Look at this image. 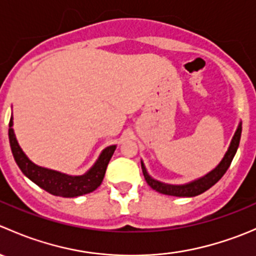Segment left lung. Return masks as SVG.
I'll return each instance as SVG.
<instances>
[{
    "instance_id": "1",
    "label": "left lung",
    "mask_w": 256,
    "mask_h": 256,
    "mask_svg": "<svg viewBox=\"0 0 256 256\" xmlns=\"http://www.w3.org/2000/svg\"><path fill=\"white\" fill-rule=\"evenodd\" d=\"M240 136H242V124H239L238 128H236V135H234L233 140H232L230 146H229L228 151H226V156H224V158L222 160L220 164H219L213 171L209 172V174H206L204 177L194 180V182H190L188 183V184H183V186L164 184V183L158 182V180H152V178L147 174L144 164H141L144 180H146V182L148 183L150 187L154 188L156 192L162 193V194L174 196V197H196V196L198 194H202L203 192H206V190H208L209 188L213 187V186L224 176V174L228 171L229 166H230L232 161H233L234 156H236V150H238L239 147Z\"/></svg>"
}]
</instances>
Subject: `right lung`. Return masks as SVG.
I'll list each match as a JSON object with an SVG mask.
<instances>
[{
    "instance_id": "obj_1",
    "label": "right lung",
    "mask_w": 256,
    "mask_h": 256,
    "mask_svg": "<svg viewBox=\"0 0 256 256\" xmlns=\"http://www.w3.org/2000/svg\"><path fill=\"white\" fill-rule=\"evenodd\" d=\"M12 125H14V121H12L11 116L8 138L14 161H16L20 171L26 176L30 178L32 182H34L36 184L40 186V188L47 190L48 193L53 196H59V197L73 198L92 192L102 184L105 172H106V167L109 164V161L112 158L116 146L106 147L102 151V154H100L96 164L92 166V168L88 174H82V176H66V174H59L56 171L43 168V167H40L33 164V162H30L20 150V144L16 140V136L14 134Z\"/></svg>"
}]
</instances>
